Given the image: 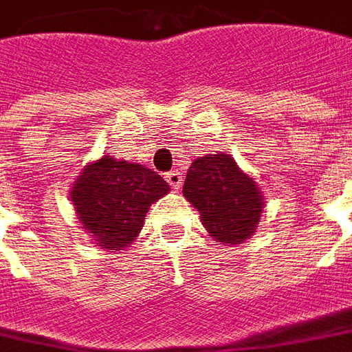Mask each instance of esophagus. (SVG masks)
<instances>
[{"label": "esophagus", "instance_id": "obj_1", "mask_svg": "<svg viewBox=\"0 0 352 352\" xmlns=\"http://www.w3.org/2000/svg\"><path fill=\"white\" fill-rule=\"evenodd\" d=\"M166 182H168V186L173 187V189H179L182 184H184V176L178 173V170H170V173H166Z\"/></svg>", "mask_w": 352, "mask_h": 352}]
</instances>
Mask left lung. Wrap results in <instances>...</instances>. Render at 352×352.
<instances>
[{
  "mask_svg": "<svg viewBox=\"0 0 352 352\" xmlns=\"http://www.w3.org/2000/svg\"><path fill=\"white\" fill-rule=\"evenodd\" d=\"M184 197L201 214L208 234L227 245L255 234L264 208L257 182L227 153L195 159L186 174Z\"/></svg>",
  "mask_w": 352,
  "mask_h": 352,
  "instance_id": "1",
  "label": "left lung"
}]
</instances>
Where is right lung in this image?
<instances>
[{
  "label": "right lung",
  "mask_w": 352,
  "mask_h": 352,
  "mask_svg": "<svg viewBox=\"0 0 352 352\" xmlns=\"http://www.w3.org/2000/svg\"><path fill=\"white\" fill-rule=\"evenodd\" d=\"M168 191L151 168L102 155L84 166L69 195L82 229L102 250L120 251L135 242L150 206Z\"/></svg>",
  "instance_id": "1"
}]
</instances>
